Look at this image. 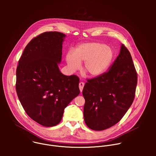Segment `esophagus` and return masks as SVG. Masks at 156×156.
Wrapping results in <instances>:
<instances>
[{
	"mask_svg": "<svg viewBox=\"0 0 156 156\" xmlns=\"http://www.w3.org/2000/svg\"><path fill=\"white\" fill-rule=\"evenodd\" d=\"M84 86V83L83 82H80L79 83V87H80V90L81 92H82L83 91V87Z\"/></svg>",
	"mask_w": 156,
	"mask_h": 156,
	"instance_id": "esophagus-1",
	"label": "esophagus"
}]
</instances>
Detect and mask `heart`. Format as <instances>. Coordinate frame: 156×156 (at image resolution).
<instances>
[{
  "label": "heart",
  "mask_w": 156,
  "mask_h": 156,
  "mask_svg": "<svg viewBox=\"0 0 156 156\" xmlns=\"http://www.w3.org/2000/svg\"><path fill=\"white\" fill-rule=\"evenodd\" d=\"M114 58V51L110 47L99 42L83 43L78 45L73 52L66 56V60L71 72L84 69L91 76H98L108 68Z\"/></svg>",
  "instance_id": "1"
}]
</instances>
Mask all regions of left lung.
Returning a JSON list of instances; mask_svg holds the SVG:
<instances>
[{
  "mask_svg": "<svg viewBox=\"0 0 156 156\" xmlns=\"http://www.w3.org/2000/svg\"><path fill=\"white\" fill-rule=\"evenodd\" d=\"M137 79L131 54L122 44L109 70L87 80L84 84L83 113L86 125L101 131L117 123L134 101Z\"/></svg>",
  "mask_w": 156,
  "mask_h": 156,
  "instance_id": "8db88e82",
  "label": "left lung"
}]
</instances>
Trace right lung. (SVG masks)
Masks as SVG:
<instances>
[{
    "mask_svg": "<svg viewBox=\"0 0 156 156\" xmlns=\"http://www.w3.org/2000/svg\"><path fill=\"white\" fill-rule=\"evenodd\" d=\"M65 34L43 33L25 47L16 68V91L27 115L44 126L61 121L65 108L80 93L79 78L59 70Z\"/></svg>",
    "mask_w": 156,
    "mask_h": 156,
    "instance_id": "right-lung-1",
    "label": "right lung"
}]
</instances>
